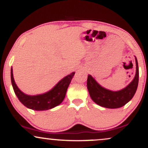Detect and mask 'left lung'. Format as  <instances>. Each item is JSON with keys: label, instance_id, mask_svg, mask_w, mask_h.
Returning a JSON list of instances; mask_svg holds the SVG:
<instances>
[{"label": "left lung", "instance_id": "1", "mask_svg": "<svg viewBox=\"0 0 148 148\" xmlns=\"http://www.w3.org/2000/svg\"><path fill=\"white\" fill-rule=\"evenodd\" d=\"M136 71L133 81L126 88L119 91H111L101 87L91 75L88 76L87 88L90 96L94 102L108 108H118L125 106L132 99L138 84V65L136 58Z\"/></svg>", "mask_w": 148, "mask_h": 148}]
</instances>
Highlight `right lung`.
Here are the masks:
<instances>
[{"label":"right lung","mask_w":148,"mask_h":148,"mask_svg":"<svg viewBox=\"0 0 148 148\" xmlns=\"http://www.w3.org/2000/svg\"><path fill=\"white\" fill-rule=\"evenodd\" d=\"M74 74L75 72H72L66 76L47 92L33 96L25 95L18 89L13 77L12 68H11V81L15 94L25 106L35 111H46L62 103Z\"/></svg>","instance_id":"obj_1"}]
</instances>
